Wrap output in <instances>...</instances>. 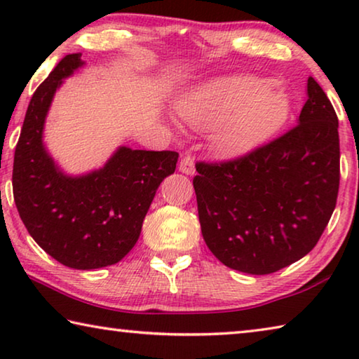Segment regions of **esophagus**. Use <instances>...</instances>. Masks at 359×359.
Listing matches in <instances>:
<instances>
[{"instance_id":"1","label":"esophagus","mask_w":359,"mask_h":359,"mask_svg":"<svg viewBox=\"0 0 359 359\" xmlns=\"http://www.w3.org/2000/svg\"><path fill=\"white\" fill-rule=\"evenodd\" d=\"M179 171L187 174V175H193L194 174V160H193L191 156L182 158V161H180V165H179Z\"/></svg>"}]
</instances>
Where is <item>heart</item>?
Instances as JSON below:
<instances>
[{
  "instance_id": "1",
  "label": "heart",
  "mask_w": 359,
  "mask_h": 359,
  "mask_svg": "<svg viewBox=\"0 0 359 359\" xmlns=\"http://www.w3.org/2000/svg\"><path fill=\"white\" fill-rule=\"evenodd\" d=\"M180 120L193 128H208L217 155L238 158L250 154L280 131L290 118L291 101L269 81L229 76L205 82L175 100Z\"/></svg>"
}]
</instances>
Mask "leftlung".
Here are the masks:
<instances>
[{"label": "left lung", "instance_id": "8db88e82", "mask_svg": "<svg viewBox=\"0 0 359 359\" xmlns=\"http://www.w3.org/2000/svg\"><path fill=\"white\" fill-rule=\"evenodd\" d=\"M339 120L313 77L293 130L241 160L198 163L203 238L224 266L264 276L317 245L336 208Z\"/></svg>", "mask_w": 359, "mask_h": 359}]
</instances>
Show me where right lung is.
Here are the masks:
<instances>
[{"instance_id": "right-lung-1", "label": "right lung", "mask_w": 359, "mask_h": 359, "mask_svg": "<svg viewBox=\"0 0 359 359\" xmlns=\"http://www.w3.org/2000/svg\"><path fill=\"white\" fill-rule=\"evenodd\" d=\"M83 66L81 53L66 55L34 92L15 147L12 187L36 244L63 266L90 271L118 263L136 245L179 154L121 145L101 168L65 172L46 147L44 125L57 90Z\"/></svg>"}]
</instances>
